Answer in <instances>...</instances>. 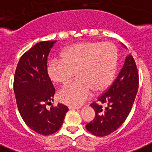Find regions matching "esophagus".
Segmentation results:
<instances>
[{"label": "esophagus", "mask_w": 152, "mask_h": 152, "mask_svg": "<svg viewBox=\"0 0 152 152\" xmlns=\"http://www.w3.org/2000/svg\"><path fill=\"white\" fill-rule=\"evenodd\" d=\"M69 110H77L80 109L81 106H69Z\"/></svg>", "instance_id": "esophagus-1"}]
</instances>
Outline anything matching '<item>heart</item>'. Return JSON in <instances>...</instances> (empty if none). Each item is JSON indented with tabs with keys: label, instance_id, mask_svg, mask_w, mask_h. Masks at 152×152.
<instances>
[{
	"label": "heart",
	"instance_id": "obj_1",
	"mask_svg": "<svg viewBox=\"0 0 152 152\" xmlns=\"http://www.w3.org/2000/svg\"><path fill=\"white\" fill-rule=\"evenodd\" d=\"M117 50L112 42H88L72 45L62 53V59L49 61L47 71L53 82L65 85L77 75V81L64 87L59 99L66 104L78 106L92 91L105 89L112 82L116 69Z\"/></svg>",
	"mask_w": 152,
	"mask_h": 152
}]
</instances>
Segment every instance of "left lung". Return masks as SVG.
<instances>
[{
	"instance_id": "8db88e82",
	"label": "left lung",
	"mask_w": 152,
	"mask_h": 152,
	"mask_svg": "<svg viewBox=\"0 0 152 152\" xmlns=\"http://www.w3.org/2000/svg\"><path fill=\"white\" fill-rule=\"evenodd\" d=\"M139 77L132 55L126 56L124 65L115 81L106 92L98 97V103L91 106L96 112L86 129L92 134L104 137L120 127L128 116L138 89ZM106 104L104 107L102 105Z\"/></svg>"
}]
</instances>
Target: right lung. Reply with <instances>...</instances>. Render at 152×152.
I'll use <instances>...</instances> for the list:
<instances>
[{
	"mask_svg": "<svg viewBox=\"0 0 152 152\" xmlns=\"http://www.w3.org/2000/svg\"><path fill=\"white\" fill-rule=\"evenodd\" d=\"M56 41L36 43L21 56L14 77V91L20 115L26 125L39 134H53L61 128L67 106L46 105L55 94L47 72V57Z\"/></svg>",
	"mask_w": 152,
	"mask_h": 152,
	"instance_id": "right-lung-1",
	"label": "right lung"
}]
</instances>
